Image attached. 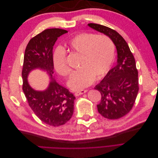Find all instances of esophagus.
I'll list each match as a JSON object with an SVG mask.
<instances>
[{
    "mask_svg": "<svg viewBox=\"0 0 158 158\" xmlns=\"http://www.w3.org/2000/svg\"><path fill=\"white\" fill-rule=\"evenodd\" d=\"M86 92H87V90H85V89L81 90V91H78V92H75L74 95H76V96H78V95H81V94H83L85 93Z\"/></svg>",
    "mask_w": 158,
    "mask_h": 158,
    "instance_id": "34e87169",
    "label": "esophagus"
}]
</instances>
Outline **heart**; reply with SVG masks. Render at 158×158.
Instances as JSON below:
<instances>
[{"instance_id":"b5f03b06","label":"heart","mask_w":158,"mask_h":158,"mask_svg":"<svg viewBox=\"0 0 158 158\" xmlns=\"http://www.w3.org/2000/svg\"><path fill=\"white\" fill-rule=\"evenodd\" d=\"M69 49L80 55L79 68L69 81L72 89L78 90L92 84L107 74L113 62L115 47L110 37L92 33H80L68 41ZM53 63L57 73L63 76L70 74L71 69L66 62V55L60 49L54 55Z\"/></svg>"}]
</instances>
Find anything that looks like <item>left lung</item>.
Listing matches in <instances>:
<instances>
[{"mask_svg": "<svg viewBox=\"0 0 158 158\" xmlns=\"http://www.w3.org/2000/svg\"><path fill=\"white\" fill-rule=\"evenodd\" d=\"M88 26L111 38L117 51V64L95 89L101 94L98 112L108 119L120 118L131 111L139 90L136 62L125 39L111 28L98 23Z\"/></svg>", "mask_w": 158, "mask_h": 158, "instance_id": "obj_1", "label": "left lung"}]
</instances>
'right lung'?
<instances>
[{"mask_svg": "<svg viewBox=\"0 0 158 158\" xmlns=\"http://www.w3.org/2000/svg\"><path fill=\"white\" fill-rule=\"evenodd\" d=\"M66 30L59 28L47 29L30 40L25 50L22 71V89L27 101L35 115L44 123L59 127L67 123L74 112L76 99L73 93L51 78L49 86L44 92L33 89L27 82L30 72L37 68L53 74L52 49L58 37Z\"/></svg>", "mask_w": 158, "mask_h": 158, "instance_id": "1", "label": "right lung"}]
</instances>
